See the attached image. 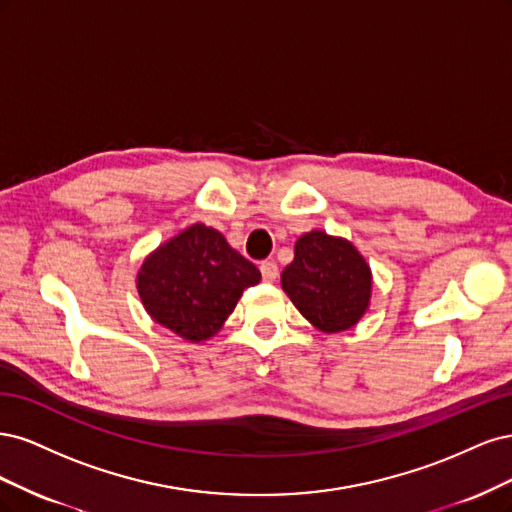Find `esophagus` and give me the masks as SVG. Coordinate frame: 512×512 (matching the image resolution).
I'll return each instance as SVG.
<instances>
[{"label":"esophagus","instance_id":"1","mask_svg":"<svg viewBox=\"0 0 512 512\" xmlns=\"http://www.w3.org/2000/svg\"><path fill=\"white\" fill-rule=\"evenodd\" d=\"M259 270H261V276L266 283H274V280L278 278V266L274 261H261Z\"/></svg>","mask_w":512,"mask_h":512}]
</instances>
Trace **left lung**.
Listing matches in <instances>:
<instances>
[{
	"instance_id": "8db88e82",
	"label": "left lung",
	"mask_w": 512,
	"mask_h": 512,
	"mask_svg": "<svg viewBox=\"0 0 512 512\" xmlns=\"http://www.w3.org/2000/svg\"><path fill=\"white\" fill-rule=\"evenodd\" d=\"M280 285L312 325L334 334L366 315L372 272L349 240L315 229L295 242V257L280 274Z\"/></svg>"
}]
</instances>
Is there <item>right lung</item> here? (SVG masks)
<instances>
[{"label": "right lung", "instance_id": "obj_1", "mask_svg": "<svg viewBox=\"0 0 512 512\" xmlns=\"http://www.w3.org/2000/svg\"><path fill=\"white\" fill-rule=\"evenodd\" d=\"M259 280L255 263L234 251L221 232L195 223L144 259L136 283L159 325L202 342L219 332L242 291Z\"/></svg>", "mask_w": 512, "mask_h": 512}]
</instances>
